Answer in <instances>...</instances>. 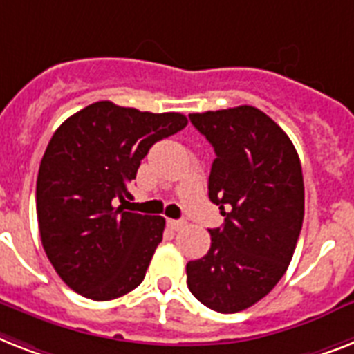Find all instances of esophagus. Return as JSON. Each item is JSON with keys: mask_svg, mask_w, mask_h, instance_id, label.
Listing matches in <instances>:
<instances>
[{"mask_svg": "<svg viewBox=\"0 0 354 354\" xmlns=\"http://www.w3.org/2000/svg\"><path fill=\"white\" fill-rule=\"evenodd\" d=\"M168 226L171 230H180L185 226V221H177V219H168Z\"/></svg>", "mask_w": 354, "mask_h": 354, "instance_id": "1", "label": "esophagus"}]
</instances>
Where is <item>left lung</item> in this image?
I'll return each mask as SVG.
<instances>
[{
  "label": "left lung",
  "mask_w": 354,
  "mask_h": 354,
  "mask_svg": "<svg viewBox=\"0 0 354 354\" xmlns=\"http://www.w3.org/2000/svg\"><path fill=\"white\" fill-rule=\"evenodd\" d=\"M214 146L208 197L225 216L188 289L217 313H239L276 287L292 259L305 210L301 164L287 133L252 106L192 113Z\"/></svg>",
  "instance_id": "obj_1"
}]
</instances>
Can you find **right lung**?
I'll return each mask as SVG.
<instances>
[{"label": "right lung", "mask_w": 354, "mask_h": 354, "mask_svg": "<svg viewBox=\"0 0 354 354\" xmlns=\"http://www.w3.org/2000/svg\"><path fill=\"white\" fill-rule=\"evenodd\" d=\"M180 113H149L95 102L56 129L39 164V237L64 283L95 301L142 283L164 217L126 212L128 186L162 138L185 128Z\"/></svg>", "instance_id": "1"}]
</instances>
